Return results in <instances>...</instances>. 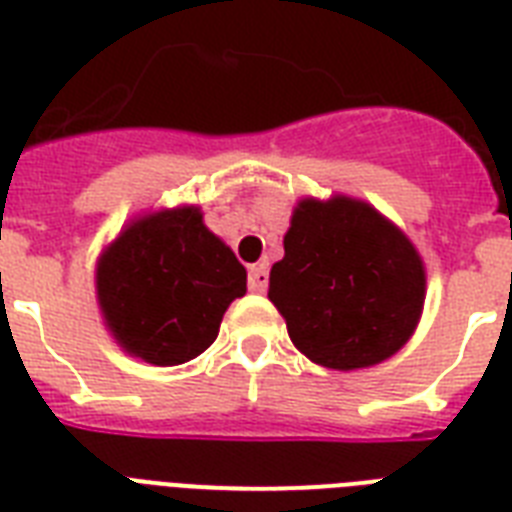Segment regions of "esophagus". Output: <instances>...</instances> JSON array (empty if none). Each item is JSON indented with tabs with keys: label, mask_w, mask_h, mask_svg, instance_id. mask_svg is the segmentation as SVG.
<instances>
[{
	"label": "esophagus",
	"mask_w": 512,
	"mask_h": 512,
	"mask_svg": "<svg viewBox=\"0 0 512 512\" xmlns=\"http://www.w3.org/2000/svg\"><path fill=\"white\" fill-rule=\"evenodd\" d=\"M249 289L257 292V295H263L265 289H268V268L263 263L249 268Z\"/></svg>",
	"instance_id": "34e87169"
}]
</instances>
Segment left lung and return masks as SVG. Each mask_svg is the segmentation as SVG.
Returning a JSON list of instances; mask_svg holds the SVG:
<instances>
[{
	"label": "left lung",
	"instance_id": "left-lung-1",
	"mask_svg": "<svg viewBox=\"0 0 512 512\" xmlns=\"http://www.w3.org/2000/svg\"><path fill=\"white\" fill-rule=\"evenodd\" d=\"M268 297L300 353L350 372L380 364L412 337L425 268L412 241L366 201L303 199Z\"/></svg>",
	"mask_w": 512,
	"mask_h": 512
}]
</instances>
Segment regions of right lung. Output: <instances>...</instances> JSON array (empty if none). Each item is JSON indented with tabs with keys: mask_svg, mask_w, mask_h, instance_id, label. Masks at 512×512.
Masks as SVG:
<instances>
[{
	"mask_svg": "<svg viewBox=\"0 0 512 512\" xmlns=\"http://www.w3.org/2000/svg\"><path fill=\"white\" fill-rule=\"evenodd\" d=\"M98 305L114 340L156 366L191 361L215 342L247 271L201 220L199 207L132 220L100 255Z\"/></svg>",
	"mask_w": 512,
	"mask_h": 512,
	"instance_id": "1",
	"label": "right lung"
}]
</instances>
